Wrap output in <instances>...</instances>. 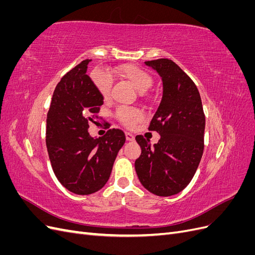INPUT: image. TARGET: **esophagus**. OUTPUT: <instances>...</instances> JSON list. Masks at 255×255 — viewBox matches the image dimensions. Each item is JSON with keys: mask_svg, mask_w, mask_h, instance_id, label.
<instances>
[{"mask_svg": "<svg viewBox=\"0 0 255 255\" xmlns=\"http://www.w3.org/2000/svg\"><path fill=\"white\" fill-rule=\"evenodd\" d=\"M126 137L128 141H134L135 140V136L130 133H126Z\"/></svg>", "mask_w": 255, "mask_h": 255, "instance_id": "esophagus-1", "label": "esophagus"}]
</instances>
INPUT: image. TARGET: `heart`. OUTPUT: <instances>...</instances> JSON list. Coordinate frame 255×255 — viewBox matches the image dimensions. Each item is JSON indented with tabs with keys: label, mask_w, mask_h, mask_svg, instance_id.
<instances>
[{
	"label": "heart",
	"mask_w": 255,
	"mask_h": 255,
	"mask_svg": "<svg viewBox=\"0 0 255 255\" xmlns=\"http://www.w3.org/2000/svg\"><path fill=\"white\" fill-rule=\"evenodd\" d=\"M116 74L119 78L132 84L139 92L146 91L153 84L152 75L148 71L143 70L142 68L137 67L135 65H122L116 69ZM94 82L100 95L103 97V99L109 100L112 96L113 87L111 79L106 78V76H98V78L94 80ZM116 117L120 121L121 125L127 128H133L138 122L142 120L143 116L139 110L130 109V107H120L116 112Z\"/></svg>",
	"instance_id": "b5f03b06"
}]
</instances>
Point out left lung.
Masks as SVG:
<instances>
[{
  "mask_svg": "<svg viewBox=\"0 0 255 255\" xmlns=\"http://www.w3.org/2000/svg\"><path fill=\"white\" fill-rule=\"evenodd\" d=\"M145 65L163 80V98L149 126L160 139L152 146L142 135L136 136L141 154L135 170L145 189L168 197L182 191L197 171L204 150L205 116L196 84L174 61L159 58Z\"/></svg>",
  "mask_w": 255,
  "mask_h": 255,
  "instance_id": "8db88e82",
  "label": "left lung"
}]
</instances>
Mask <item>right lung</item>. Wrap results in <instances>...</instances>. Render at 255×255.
<instances>
[{"label":"right lung","mask_w":255,"mask_h":255,"mask_svg":"<svg viewBox=\"0 0 255 255\" xmlns=\"http://www.w3.org/2000/svg\"><path fill=\"white\" fill-rule=\"evenodd\" d=\"M91 59H85L67 72L53 92L47 118L45 143L57 180L76 195H90L109 181L114 161L126 142L119 128L99 138L89 135L98 125L103 97L86 74Z\"/></svg>","instance_id":"add662e5"}]
</instances>
